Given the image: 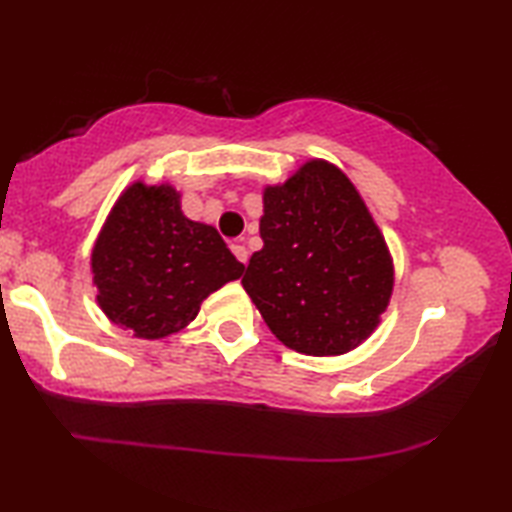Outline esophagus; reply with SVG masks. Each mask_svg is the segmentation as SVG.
Here are the masks:
<instances>
[{
  "label": "esophagus",
  "mask_w": 512,
  "mask_h": 512,
  "mask_svg": "<svg viewBox=\"0 0 512 512\" xmlns=\"http://www.w3.org/2000/svg\"><path fill=\"white\" fill-rule=\"evenodd\" d=\"M230 250H232V253H235V257L239 259L241 264H246V262H248V250H246V246H241V244H232V246H230Z\"/></svg>",
  "instance_id": "esophagus-1"
}]
</instances>
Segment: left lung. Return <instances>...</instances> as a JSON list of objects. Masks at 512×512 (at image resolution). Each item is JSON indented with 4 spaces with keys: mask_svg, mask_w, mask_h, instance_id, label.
Segmentation results:
<instances>
[{
    "mask_svg": "<svg viewBox=\"0 0 512 512\" xmlns=\"http://www.w3.org/2000/svg\"><path fill=\"white\" fill-rule=\"evenodd\" d=\"M259 235L264 248L241 284L277 339L314 357L368 339L391 300L393 262L341 169L311 160L284 185L266 187Z\"/></svg>",
    "mask_w": 512,
    "mask_h": 512,
    "instance_id": "8db88e82",
    "label": "left lung"
}]
</instances>
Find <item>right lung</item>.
<instances>
[{
  "label": "right lung",
  "instance_id": "right-lung-1",
  "mask_svg": "<svg viewBox=\"0 0 512 512\" xmlns=\"http://www.w3.org/2000/svg\"><path fill=\"white\" fill-rule=\"evenodd\" d=\"M97 302L140 339H162L192 323L201 302L244 264L212 225L189 221L169 185L133 183L119 196L92 250Z\"/></svg>",
  "mask_w": 512,
  "mask_h": 512
}]
</instances>
